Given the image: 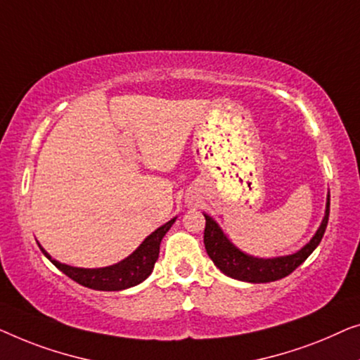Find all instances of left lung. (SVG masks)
<instances>
[{
	"mask_svg": "<svg viewBox=\"0 0 360 360\" xmlns=\"http://www.w3.org/2000/svg\"><path fill=\"white\" fill-rule=\"evenodd\" d=\"M205 217V230H204V245L207 255L214 261V264L224 272L225 276L233 277V279L251 282V283H264L279 281L282 277H287L316 250L320 245L323 235H325L328 219H330V194L326 200V212L320 229L316 230L315 236L311 238L310 243H307L300 251L293 252L288 256L272 257V259H262V257H255L246 255L241 250L233 245V243L225 236L219 224L204 214Z\"/></svg>",
	"mask_w": 360,
	"mask_h": 360,
	"instance_id": "obj_1",
	"label": "left lung"
}]
</instances>
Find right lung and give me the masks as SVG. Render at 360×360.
Wrapping results in <instances>:
<instances>
[{"instance_id": "right-lung-1", "label": "right lung", "mask_w": 360, "mask_h": 360, "mask_svg": "<svg viewBox=\"0 0 360 360\" xmlns=\"http://www.w3.org/2000/svg\"><path fill=\"white\" fill-rule=\"evenodd\" d=\"M174 221L176 217L166 221L158 230H155L150 236H146L145 241L124 261L114 266L99 267V269H84V267L62 264V262L52 259V256L42 246L39 245V248L55 267H58L63 274L78 282L79 285L93 288V290H124V288L139 285L140 282H143L151 274L160 255V243Z\"/></svg>"}]
</instances>
